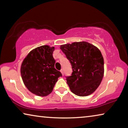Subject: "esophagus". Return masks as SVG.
I'll return each mask as SVG.
<instances>
[{
  "mask_svg": "<svg viewBox=\"0 0 128 128\" xmlns=\"http://www.w3.org/2000/svg\"><path fill=\"white\" fill-rule=\"evenodd\" d=\"M60 72L62 73V75H64V70H63V69H62L61 70H60Z\"/></svg>",
  "mask_w": 128,
  "mask_h": 128,
  "instance_id": "obj_1",
  "label": "esophagus"
}]
</instances>
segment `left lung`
I'll use <instances>...</instances> for the list:
<instances>
[{
    "mask_svg": "<svg viewBox=\"0 0 128 128\" xmlns=\"http://www.w3.org/2000/svg\"><path fill=\"white\" fill-rule=\"evenodd\" d=\"M60 48L72 66V76L66 77L71 92L80 96L92 94L100 85L104 76V59L100 51L85 41L62 44Z\"/></svg>",
    "mask_w": 128,
    "mask_h": 128,
    "instance_id": "obj_1",
    "label": "left lung"
}]
</instances>
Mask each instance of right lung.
Instances as JSON below:
<instances>
[{"instance_id":"add662e5","label":"right lung","mask_w":128,"mask_h":128,"mask_svg":"<svg viewBox=\"0 0 128 128\" xmlns=\"http://www.w3.org/2000/svg\"><path fill=\"white\" fill-rule=\"evenodd\" d=\"M54 47L44 45L32 50L21 63V75L24 84L30 92L46 96L52 92L62 73L55 68L52 54Z\"/></svg>"}]
</instances>
